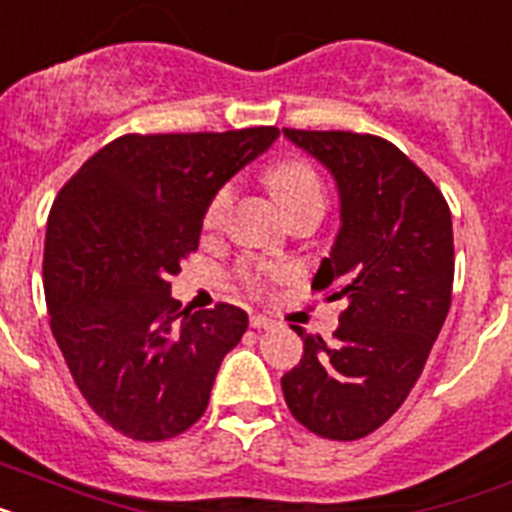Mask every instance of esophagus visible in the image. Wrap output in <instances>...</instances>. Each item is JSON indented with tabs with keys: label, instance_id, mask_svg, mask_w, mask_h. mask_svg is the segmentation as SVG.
<instances>
[{
	"label": "esophagus",
	"instance_id": "34e87169",
	"mask_svg": "<svg viewBox=\"0 0 512 512\" xmlns=\"http://www.w3.org/2000/svg\"><path fill=\"white\" fill-rule=\"evenodd\" d=\"M249 325H252L255 330H268L276 325V320H270V317H265V315H252L249 317Z\"/></svg>",
	"mask_w": 512,
	"mask_h": 512
}]
</instances>
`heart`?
I'll return each mask as SVG.
<instances>
[{
	"instance_id": "b5f03b06",
	"label": "heart",
	"mask_w": 512,
	"mask_h": 512,
	"mask_svg": "<svg viewBox=\"0 0 512 512\" xmlns=\"http://www.w3.org/2000/svg\"><path fill=\"white\" fill-rule=\"evenodd\" d=\"M268 184L286 216L302 208H322L325 205V190H322L320 176L304 161H283L273 166L268 171ZM231 200H234V184H221L205 208V226H221L231 208Z\"/></svg>"
}]
</instances>
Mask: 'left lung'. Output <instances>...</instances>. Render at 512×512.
Here are the masks:
<instances>
[{"label":"left lung","mask_w":512,"mask_h":512,"mask_svg":"<svg viewBox=\"0 0 512 512\" xmlns=\"http://www.w3.org/2000/svg\"><path fill=\"white\" fill-rule=\"evenodd\" d=\"M333 174L341 229L312 289L346 299L333 343L291 328L302 362L281 377L299 424L359 440L401 409L422 375L453 296V221L435 182L377 135L283 130Z\"/></svg>","instance_id":"1"}]
</instances>
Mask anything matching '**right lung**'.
<instances>
[{"label":"right lung","instance_id":"1","mask_svg":"<svg viewBox=\"0 0 512 512\" xmlns=\"http://www.w3.org/2000/svg\"><path fill=\"white\" fill-rule=\"evenodd\" d=\"M276 137V127L122 135L51 205V333L90 409L132 440L190 429L208 409L223 356L242 341L244 309H182L169 278L200 244L213 192Z\"/></svg>","mask_w":512,"mask_h":512}]
</instances>
